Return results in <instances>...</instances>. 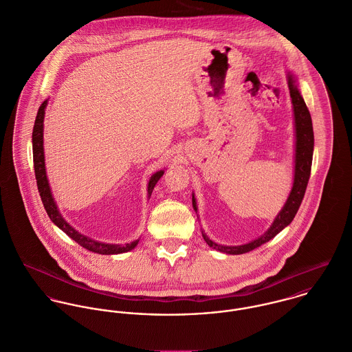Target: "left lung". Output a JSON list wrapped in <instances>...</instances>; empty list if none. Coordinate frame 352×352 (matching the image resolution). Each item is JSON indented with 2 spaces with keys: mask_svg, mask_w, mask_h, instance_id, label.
Segmentation results:
<instances>
[{
  "mask_svg": "<svg viewBox=\"0 0 352 352\" xmlns=\"http://www.w3.org/2000/svg\"><path fill=\"white\" fill-rule=\"evenodd\" d=\"M288 88L291 95V102L294 107V121H295V170H294V184L292 189L289 192V196L279 212V214L275 217L272 226L256 241H252L246 245L241 246H224L217 245L211 241L206 234H203L206 242L212 249H216L226 254H243L248 253L263 243L271 241L275 235H278L284 227H287L292 219L295 217L296 212L300 207V203L303 200L307 182L310 178L311 171V160H313V148H314V133H313V124L311 117L309 113V109L296 87V78L294 74L288 73ZM193 208L197 211V203L195 196L192 197Z\"/></svg>",
  "mask_w": 352,
  "mask_h": 352,
  "instance_id": "obj_1",
  "label": "left lung"
}]
</instances>
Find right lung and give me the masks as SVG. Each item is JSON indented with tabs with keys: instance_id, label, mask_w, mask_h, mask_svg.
Instances as JSON below:
<instances>
[{
	"instance_id": "1",
	"label": "right lung",
	"mask_w": 352,
	"mask_h": 352,
	"mask_svg": "<svg viewBox=\"0 0 352 352\" xmlns=\"http://www.w3.org/2000/svg\"><path fill=\"white\" fill-rule=\"evenodd\" d=\"M47 106V100H45L36 114L35 118V125L32 129V153H34V168H35V178H36V185H38V190L43 203V207L47 212L49 217L52 219V221L60 227L68 236H71L73 241H76L80 246H82L84 249L98 253V254H120V253H125L129 252L132 249H135L139 243V239L132 242V243H126V245H113V243H103V242H98L94 241L82 234H80L78 231H76L72 226H69L65 219L61 216V213L58 211L56 201L53 199L52 195V189L49 186V181L46 177V167H45V152H43V120H45V109ZM164 174L163 170L156 171L149 182H148V197H151L152 190L155 188V185L157 184V181L160 179V177Z\"/></svg>"
}]
</instances>
